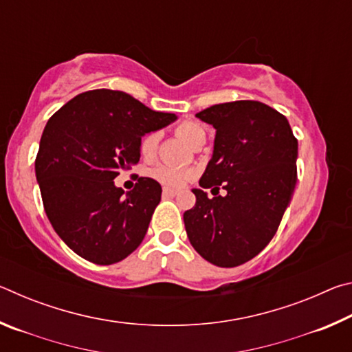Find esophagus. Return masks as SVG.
<instances>
[{
    "label": "esophagus",
    "mask_w": 352,
    "mask_h": 352,
    "mask_svg": "<svg viewBox=\"0 0 352 352\" xmlns=\"http://www.w3.org/2000/svg\"><path fill=\"white\" fill-rule=\"evenodd\" d=\"M163 195H168V197H174V195H177V189L163 188Z\"/></svg>",
    "instance_id": "obj_1"
}]
</instances>
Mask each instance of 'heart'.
<instances>
[{"mask_svg": "<svg viewBox=\"0 0 352 352\" xmlns=\"http://www.w3.org/2000/svg\"><path fill=\"white\" fill-rule=\"evenodd\" d=\"M200 130L201 129L197 126V124L182 122L177 126L175 133L183 142L189 144V142L192 141L194 136L197 135ZM157 146H158V133H155V132L146 133L140 141V152L144 158H151V157H153L155 151H157ZM151 175L155 178V180H158L160 183L166 184V186L178 188V186H182L184 182H188L190 177H192V172L183 170L178 168H172V166H168V164H160L155 169H152Z\"/></svg>", "mask_w": 352, "mask_h": 352, "instance_id": "obj_1", "label": "heart"}]
</instances>
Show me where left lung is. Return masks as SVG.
<instances>
[{
  "label": "left lung",
  "mask_w": 352,
  "mask_h": 352,
  "mask_svg": "<svg viewBox=\"0 0 352 352\" xmlns=\"http://www.w3.org/2000/svg\"><path fill=\"white\" fill-rule=\"evenodd\" d=\"M216 129L212 157L199 184L222 187L210 199L192 189L195 206L183 214L190 245L217 267L253 259L275 236L296 184L298 141L287 118L258 100H236L197 113Z\"/></svg>",
  "instance_id": "left-lung-1"
}]
</instances>
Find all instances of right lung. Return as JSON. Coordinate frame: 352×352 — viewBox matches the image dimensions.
<instances>
[{"label":"right lung","mask_w":352,"mask_h":352,"mask_svg":"<svg viewBox=\"0 0 352 352\" xmlns=\"http://www.w3.org/2000/svg\"><path fill=\"white\" fill-rule=\"evenodd\" d=\"M175 119L105 88L77 94L50 118L35 177L52 228L74 253L110 265L140 247L162 186L141 177L124 192L113 180L140 162L142 136Z\"/></svg>","instance_id":"add662e5"}]
</instances>
